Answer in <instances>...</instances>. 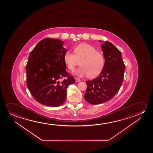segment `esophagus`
Masks as SVG:
<instances>
[{"instance_id": "1", "label": "esophagus", "mask_w": 153, "mask_h": 153, "mask_svg": "<svg viewBox=\"0 0 153 153\" xmlns=\"http://www.w3.org/2000/svg\"><path fill=\"white\" fill-rule=\"evenodd\" d=\"M75 80L76 82H80V80H81L80 79L78 78H75Z\"/></svg>"}]
</instances>
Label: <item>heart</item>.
<instances>
[{
    "instance_id": "heart-1",
    "label": "heart",
    "mask_w": 153,
    "mask_h": 153,
    "mask_svg": "<svg viewBox=\"0 0 153 153\" xmlns=\"http://www.w3.org/2000/svg\"><path fill=\"white\" fill-rule=\"evenodd\" d=\"M74 54L67 51L64 54V60L67 67L73 71L80 61V68L74 72L79 77L88 76L94 78L99 75L105 66L103 54L92 45L87 43H80L74 49Z\"/></svg>"
}]
</instances>
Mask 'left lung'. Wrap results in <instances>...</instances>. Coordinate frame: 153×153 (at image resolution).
Instances as JSON below:
<instances>
[{
  "label": "left lung",
  "mask_w": 153,
  "mask_h": 153,
  "mask_svg": "<svg viewBox=\"0 0 153 153\" xmlns=\"http://www.w3.org/2000/svg\"><path fill=\"white\" fill-rule=\"evenodd\" d=\"M101 49L105 61L103 69L97 77L86 81L87 89L84 98L93 105L112 99L120 89L124 77L125 66L121 52L108 41L101 45Z\"/></svg>",
  "instance_id": "left-lung-1"
}]
</instances>
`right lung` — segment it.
<instances>
[{
    "label": "right lung",
    "mask_w": 153,
    "mask_h": 153,
    "mask_svg": "<svg viewBox=\"0 0 153 153\" xmlns=\"http://www.w3.org/2000/svg\"><path fill=\"white\" fill-rule=\"evenodd\" d=\"M67 51L62 40L46 38L40 41L29 54L27 86L35 100L42 104L61 105L66 100L68 86L75 82L66 71L64 56Z\"/></svg>",
    "instance_id": "obj_1"
}]
</instances>
